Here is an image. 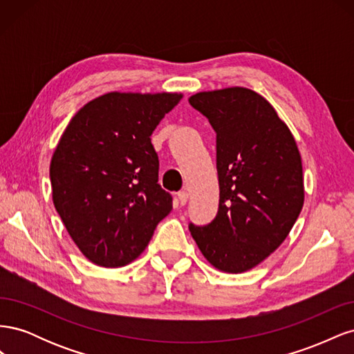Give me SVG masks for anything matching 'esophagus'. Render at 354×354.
Returning a JSON list of instances; mask_svg holds the SVG:
<instances>
[{
    "mask_svg": "<svg viewBox=\"0 0 354 354\" xmlns=\"http://www.w3.org/2000/svg\"><path fill=\"white\" fill-rule=\"evenodd\" d=\"M177 199H178L180 205H186L187 201H189V194H187V192H185V190H181V192H178V194H177Z\"/></svg>",
    "mask_w": 354,
    "mask_h": 354,
    "instance_id": "1",
    "label": "esophagus"
}]
</instances>
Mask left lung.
<instances>
[{
    "label": "left lung",
    "mask_w": 354,
    "mask_h": 354,
    "mask_svg": "<svg viewBox=\"0 0 354 354\" xmlns=\"http://www.w3.org/2000/svg\"><path fill=\"white\" fill-rule=\"evenodd\" d=\"M189 103L217 134L220 186L216 218L189 230L216 269L242 273L279 248L301 212V155L273 106L250 88L202 91Z\"/></svg>",
    "instance_id": "1"
}]
</instances>
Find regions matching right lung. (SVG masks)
Returning a JSON list of instances; mask_svg holds the SVG:
<instances>
[{
	"label": "right lung",
	"mask_w": 354,
	"mask_h": 354,
	"mask_svg": "<svg viewBox=\"0 0 354 354\" xmlns=\"http://www.w3.org/2000/svg\"><path fill=\"white\" fill-rule=\"evenodd\" d=\"M181 97L112 91L82 106L63 131L50 164L53 203L91 263L130 264L173 209L151 136Z\"/></svg>",
	"instance_id": "1"
}]
</instances>
